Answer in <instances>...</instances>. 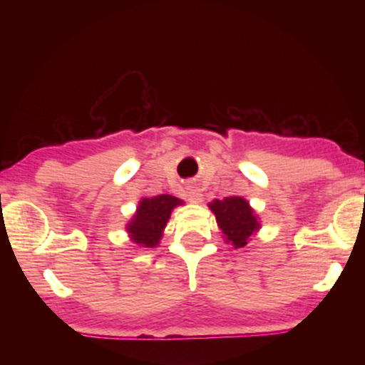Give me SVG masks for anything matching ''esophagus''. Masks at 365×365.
<instances>
[{"instance_id":"obj_1","label":"esophagus","mask_w":365,"mask_h":365,"mask_svg":"<svg viewBox=\"0 0 365 365\" xmlns=\"http://www.w3.org/2000/svg\"><path fill=\"white\" fill-rule=\"evenodd\" d=\"M188 200L194 204H199L200 200H202V194H200L199 190H195V188H192V190L188 192Z\"/></svg>"}]
</instances>
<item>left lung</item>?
Returning <instances> with one entry per match:
<instances>
[{
    "label": "left lung",
    "instance_id": "1",
    "mask_svg": "<svg viewBox=\"0 0 365 365\" xmlns=\"http://www.w3.org/2000/svg\"><path fill=\"white\" fill-rule=\"evenodd\" d=\"M209 209L215 212L217 226L221 228L228 244L235 249H242L249 244L250 237L255 235L261 223L257 215L244 197H225L223 200H212Z\"/></svg>",
    "mask_w": 365,
    "mask_h": 365
}]
</instances>
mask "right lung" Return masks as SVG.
Instances as JSON below:
<instances>
[{"instance_id": "right-lung-1", "label": "right lung", "mask_w": 365, "mask_h": 365, "mask_svg": "<svg viewBox=\"0 0 365 365\" xmlns=\"http://www.w3.org/2000/svg\"><path fill=\"white\" fill-rule=\"evenodd\" d=\"M182 204L183 200L168 194L140 199L135 215L127 225V232L133 244L140 247H156L161 240L171 211Z\"/></svg>"}]
</instances>
